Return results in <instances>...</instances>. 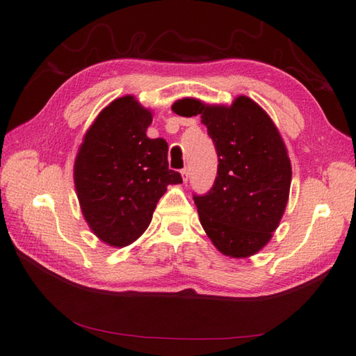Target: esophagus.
Returning <instances> with one entry per match:
<instances>
[{"label":"esophagus","mask_w":356,"mask_h":356,"mask_svg":"<svg viewBox=\"0 0 356 356\" xmlns=\"http://www.w3.org/2000/svg\"><path fill=\"white\" fill-rule=\"evenodd\" d=\"M180 174H182V180L184 184L188 182V179H190V171H188V168H184L182 171H180Z\"/></svg>","instance_id":"esophagus-1"}]
</instances>
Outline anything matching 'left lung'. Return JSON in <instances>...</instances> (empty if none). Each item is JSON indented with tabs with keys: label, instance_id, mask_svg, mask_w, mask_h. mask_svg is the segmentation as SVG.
<instances>
[{
	"label": "left lung",
	"instance_id": "obj_1",
	"mask_svg": "<svg viewBox=\"0 0 356 356\" xmlns=\"http://www.w3.org/2000/svg\"><path fill=\"white\" fill-rule=\"evenodd\" d=\"M171 108L185 118L200 115L218 156L213 188L194 194L203 229L225 255L257 254L278 228L291 190V161L275 124L248 96L229 107L184 97Z\"/></svg>",
	"mask_w": 356,
	"mask_h": 356
}]
</instances>
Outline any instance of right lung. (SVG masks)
I'll return each mask as SVG.
<instances>
[{"label": "right lung", "mask_w": 356, "mask_h": 356, "mask_svg": "<svg viewBox=\"0 0 356 356\" xmlns=\"http://www.w3.org/2000/svg\"><path fill=\"white\" fill-rule=\"evenodd\" d=\"M151 122V111L133 96L119 97L97 115L74 161L82 216L110 246L138 240L166 186L182 184L180 172L168 168V143L147 136Z\"/></svg>", "instance_id": "1"}]
</instances>
